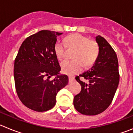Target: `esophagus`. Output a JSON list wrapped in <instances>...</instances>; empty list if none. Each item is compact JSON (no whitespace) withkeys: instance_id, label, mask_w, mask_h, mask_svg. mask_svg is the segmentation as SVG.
<instances>
[{"instance_id":"34e87169","label":"esophagus","mask_w":133,"mask_h":133,"mask_svg":"<svg viewBox=\"0 0 133 133\" xmlns=\"http://www.w3.org/2000/svg\"><path fill=\"white\" fill-rule=\"evenodd\" d=\"M69 83H72L73 81H75V78H74L73 77L69 76Z\"/></svg>"}]
</instances>
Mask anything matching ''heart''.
Listing matches in <instances>:
<instances>
[{
    "instance_id": "heart-1",
    "label": "heart",
    "mask_w": 133,
    "mask_h": 133,
    "mask_svg": "<svg viewBox=\"0 0 133 133\" xmlns=\"http://www.w3.org/2000/svg\"><path fill=\"white\" fill-rule=\"evenodd\" d=\"M68 47L76 49L73 54V61L64 60L61 64L64 74L73 75L81 72L83 66L89 67L95 63L99 54V46L95 41L78 33L70 35L66 38ZM66 46L63 42L57 41L54 45V51L57 58L61 60L64 56Z\"/></svg>"
}]
</instances>
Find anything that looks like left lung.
<instances>
[{
    "mask_svg": "<svg viewBox=\"0 0 133 133\" xmlns=\"http://www.w3.org/2000/svg\"><path fill=\"white\" fill-rule=\"evenodd\" d=\"M96 41L99 46L98 58L91 69L75 78L81 84V91L74 97V107L85 115H97L106 110L119 83L117 54L101 36H96Z\"/></svg>",
    "mask_w": 133,
    "mask_h": 133,
    "instance_id": "1",
    "label": "left lung"
}]
</instances>
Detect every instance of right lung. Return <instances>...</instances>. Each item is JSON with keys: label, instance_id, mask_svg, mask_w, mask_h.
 Instances as JSON below:
<instances>
[{"label": "right lung", "instance_id": "1", "mask_svg": "<svg viewBox=\"0 0 133 133\" xmlns=\"http://www.w3.org/2000/svg\"><path fill=\"white\" fill-rule=\"evenodd\" d=\"M61 32L43 30L27 37L15 60L14 78L16 93L24 105L44 112L56 104V96L67 85L69 78L59 75L61 66L54 51L56 36ZM52 76H56L50 81Z\"/></svg>", "mask_w": 133, "mask_h": 133}]
</instances>
